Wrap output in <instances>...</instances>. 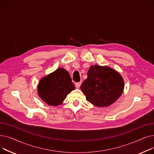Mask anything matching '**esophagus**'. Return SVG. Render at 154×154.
Masks as SVG:
<instances>
[{
	"mask_svg": "<svg viewBox=\"0 0 154 154\" xmlns=\"http://www.w3.org/2000/svg\"><path fill=\"white\" fill-rule=\"evenodd\" d=\"M80 85H81V82H77L75 84V87L77 88H79L80 87Z\"/></svg>",
	"mask_w": 154,
	"mask_h": 154,
	"instance_id": "obj_1",
	"label": "esophagus"
}]
</instances>
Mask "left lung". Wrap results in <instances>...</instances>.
I'll use <instances>...</instances> for the list:
<instances>
[{
  "mask_svg": "<svg viewBox=\"0 0 154 154\" xmlns=\"http://www.w3.org/2000/svg\"><path fill=\"white\" fill-rule=\"evenodd\" d=\"M80 88L87 100L94 106L108 107L122 95L124 81L116 70L107 66L95 65L88 70L87 79Z\"/></svg>",
  "mask_w": 154,
  "mask_h": 154,
  "instance_id": "obj_1",
  "label": "left lung"
}]
</instances>
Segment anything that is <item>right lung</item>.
Masks as SVG:
<instances>
[{
  "label": "right lung",
  "instance_id": "add662e5",
  "mask_svg": "<svg viewBox=\"0 0 154 154\" xmlns=\"http://www.w3.org/2000/svg\"><path fill=\"white\" fill-rule=\"evenodd\" d=\"M74 89L69 72L63 68H59L42 78L37 87L40 99L52 106L62 104L67 94Z\"/></svg>",
  "mask_w": 154,
  "mask_h": 154
}]
</instances>
